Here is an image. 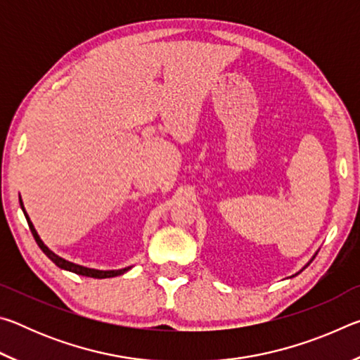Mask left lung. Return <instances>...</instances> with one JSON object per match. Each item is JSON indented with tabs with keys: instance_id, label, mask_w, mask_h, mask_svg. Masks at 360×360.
<instances>
[{
	"instance_id": "1",
	"label": "left lung",
	"mask_w": 360,
	"mask_h": 360,
	"mask_svg": "<svg viewBox=\"0 0 360 360\" xmlns=\"http://www.w3.org/2000/svg\"><path fill=\"white\" fill-rule=\"evenodd\" d=\"M316 254H318V252H316ZM316 254H314V255H316ZM314 255H313V259H314ZM313 259H311V260H313ZM311 260H309V262H308V264H307V265H304V266H303V268H302V270H300V271H298V273H302V271H303V270H304V268H307V266H308V265H309V264H311ZM298 273H295V275H292V276H290V278H294V276H297V275H298Z\"/></svg>"
}]
</instances>
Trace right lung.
I'll return each instance as SVG.
<instances>
[{
  "instance_id": "1",
  "label": "right lung",
  "mask_w": 360,
  "mask_h": 360,
  "mask_svg": "<svg viewBox=\"0 0 360 360\" xmlns=\"http://www.w3.org/2000/svg\"><path fill=\"white\" fill-rule=\"evenodd\" d=\"M20 202V208L23 211V214H25L27 217V222H28V227L30 230H32V233L34 236L36 243H38V246L41 248V251L44 252L49 259H51L53 264H56L58 268H62V270H66V271H71V273H76V275H81V276H89V278H114V276H119V275H124V273H127L130 270L131 266H125V268H119V270H96V268H89V266H84V265H77V264H72V262L66 260L63 257H60V255H57L53 251H51L46 245L44 241L41 240V236L38 235V231H36L33 222L30 221V216L27 214L25 211V206H23V202L22 198H19Z\"/></svg>"
}]
</instances>
